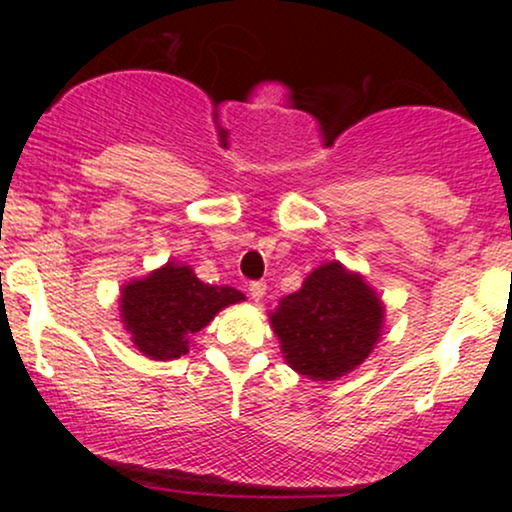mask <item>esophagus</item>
I'll return each instance as SVG.
<instances>
[{
	"label": "esophagus",
	"mask_w": 512,
	"mask_h": 512,
	"mask_svg": "<svg viewBox=\"0 0 512 512\" xmlns=\"http://www.w3.org/2000/svg\"><path fill=\"white\" fill-rule=\"evenodd\" d=\"M248 291H250L252 301H262V296L267 293V284H264V281H250Z\"/></svg>",
	"instance_id": "esophagus-1"
}]
</instances>
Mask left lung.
<instances>
[{
  "mask_svg": "<svg viewBox=\"0 0 512 512\" xmlns=\"http://www.w3.org/2000/svg\"><path fill=\"white\" fill-rule=\"evenodd\" d=\"M383 325V303L358 274L322 264L303 289L281 298L272 327L286 363L313 380H337L366 361Z\"/></svg>",
  "mask_w": 512,
  "mask_h": 512,
  "instance_id": "left-lung-1",
  "label": "left lung"
}]
</instances>
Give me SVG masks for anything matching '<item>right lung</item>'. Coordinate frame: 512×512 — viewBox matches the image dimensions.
Returning <instances> with one entry per match:
<instances>
[{
	"instance_id": "right-lung-1",
	"label": "right lung",
	"mask_w": 512,
	"mask_h": 512,
	"mask_svg": "<svg viewBox=\"0 0 512 512\" xmlns=\"http://www.w3.org/2000/svg\"><path fill=\"white\" fill-rule=\"evenodd\" d=\"M243 298L231 286L204 284L190 267L168 262L146 279L127 284L120 310L137 349L168 361L187 354L192 334L207 327L221 308Z\"/></svg>"
}]
</instances>
